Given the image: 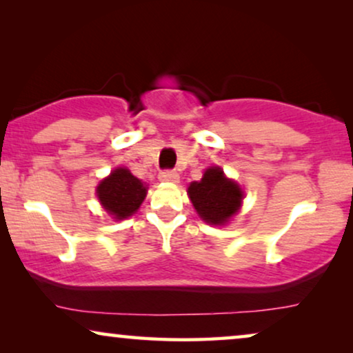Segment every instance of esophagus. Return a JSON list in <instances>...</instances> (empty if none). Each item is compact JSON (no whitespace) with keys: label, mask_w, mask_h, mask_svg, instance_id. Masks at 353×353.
I'll return each mask as SVG.
<instances>
[{"label":"esophagus","mask_w":353,"mask_h":353,"mask_svg":"<svg viewBox=\"0 0 353 353\" xmlns=\"http://www.w3.org/2000/svg\"><path fill=\"white\" fill-rule=\"evenodd\" d=\"M159 180L165 183H178L180 181V175L175 170H162L159 173Z\"/></svg>","instance_id":"34e87169"}]
</instances>
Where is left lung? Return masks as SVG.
Instances as JSON below:
<instances>
[{"label": "left lung", "mask_w": 353, "mask_h": 353, "mask_svg": "<svg viewBox=\"0 0 353 353\" xmlns=\"http://www.w3.org/2000/svg\"><path fill=\"white\" fill-rule=\"evenodd\" d=\"M188 194L202 220L210 225H223L239 210L243 191L223 175L220 167H212L201 181L191 183Z\"/></svg>", "instance_id": "1"}]
</instances>
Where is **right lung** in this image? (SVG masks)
<instances>
[{
    "instance_id": "obj_1",
    "label": "right lung",
    "mask_w": 353,
    "mask_h": 353,
    "mask_svg": "<svg viewBox=\"0 0 353 353\" xmlns=\"http://www.w3.org/2000/svg\"><path fill=\"white\" fill-rule=\"evenodd\" d=\"M98 199L108 214L123 220L139 209L148 188L127 168H115L98 186Z\"/></svg>"
}]
</instances>
